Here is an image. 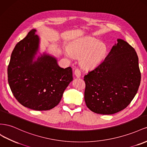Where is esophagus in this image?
I'll return each mask as SVG.
<instances>
[{
    "label": "esophagus",
    "instance_id": "34e87169",
    "mask_svg": "<svg viewBox=\"0 0 147 147\" xmlns=\"http://www.w3.org/2000/svg\"><path fill=\"white\" fill-rule=\"evenodd\" d=\"M74 74H75V76H76L77 78H80L81 76V71L79 70L78 68L75 69V70H74Z\"/></svg>",
    "mask_w": 147,
    "mask_h": 147
}]
</instances>
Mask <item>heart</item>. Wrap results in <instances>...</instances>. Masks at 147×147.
<instances>
[{"mask_svg": "<svg viewBox=\"0 0 147 147\" xmlns=\"http://www.w3.org/2000/svg\"><path fill=\"white\" fill-rule=\"evenodd\" d=\"M107 47L103 43L92 38L79 39L71 44L66 53L76 58H81L80 63L86 68L97 66L107 53Z\"/></svg>", "mask_w": 147, "mask_h": 147, "instance_id": "1", "label": "heart"}]
</instances>
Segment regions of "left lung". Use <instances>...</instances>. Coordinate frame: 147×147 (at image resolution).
Here are the masks:
<instances>
[{"label":"left lung","instance_id":"8db88e82","mask_svg":"<svg viewBox=\"0 0 147 147\" xmlns=\"http://www.w3.org/2000/svg\"><path fill=\"white\" fill-rule=\"evenodd\" d=\"M140 80L135 49L127 42L118 39L104 61L84 76L86 105L97 114L118 113L131 102Z\"/></svg>","mask_w":147,"mask_h":147}]
</instances>
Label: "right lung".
<instances>
[{
  "mask_svg": "<svg viewBox=\"0 0 147 147\" xmlns=\"http://www.w3.org/2000/svg\"><path fill=\"white\" fill-rule=\"evenodd\" d=\"M32 29L11 53L8 66V82L12 94L23 106L37 111L52 109L73 81L71 67L63 68L55 58L42 55L33 62L39 37Z\"/></svg>",
  "mask_w": 147,
  "mask_h": 147,
  "instance_id": "obj_1",
  "label": "right lung"
}]
</instances>
